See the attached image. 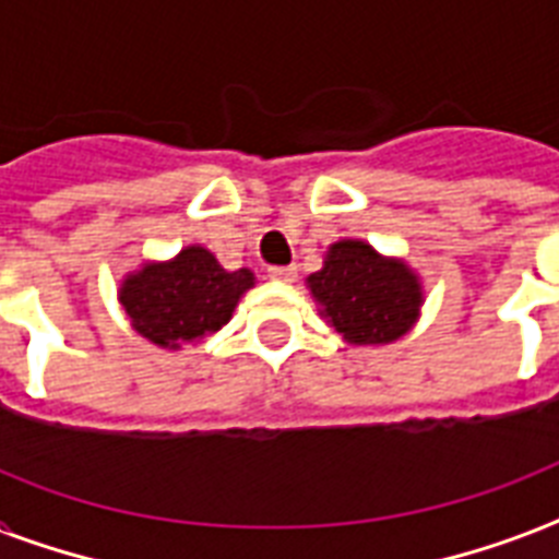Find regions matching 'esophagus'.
<instances>
[{"instance_id":"obj_1","label":"esophagus","mask_w":559,"mask_h":559,"mask_svg":"<svg viewBox=\"0 0 559 559\" xmlns=\"http://www.w3.org/2000/svg\"><path fill=\"white\" fill-rule=\"evenodd\" d=\"M298 275L296 266H272L270 270V278L272 281H284V284H293Z\"/></svg>"}]
</instances>
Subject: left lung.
I'll return each instance as SVG.
<instances>
[{
	"instance_id": "left-lung-1",
	"label": "left lung",
	"mask_w": 559,
	"mask_h": 559,
	"mask_svg": "<svg viewBox=\"0 0 559 559\" xmlns=\"http://www.w3.org/2000/svg\"><path fill=\"white\" fill-rule=\"evenodd\" d=\"M319 313L350 345H389L417 322L424 287L397 258H382L362 240H340L324 266L307 278Z\"/></svg>"
}]
</instances>
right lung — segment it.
Segmentation results:
<instances>
[{"label": "right lung", "instance_id": "add662e5", "mask_svg": "<svg viewBox=\"0 0 559 559\" xmlns=\"http://www.w3.org/2000/svg\"><path fill=\"white\" fill-rule=\"evenodd\" d=\"M249 287L252 270H223L209 249L186 246L174 261L127 275L118 301L144 340L177 350L217 333Z\"/></svg>", "mask_w": 559, "mask_h": 559}]
</instances>
